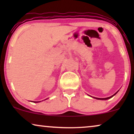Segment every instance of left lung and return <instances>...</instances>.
Returning <instances> with one entry per match:
<instances>
[{"instance_id":"8db88e82","label":"left lung","mask_w":134,"mask_h":134,"mask_svg":"<svg viewBox=\"0 0 134 134\" xmlns=\"http://www.w3.org/2000/svg\"><path fill=\"white\" fill-rule=\"evenodd\" d=\"M118 91H119V90H118ZM118 91H117L116 93H115L114 94L112 95V96H110V97H108V98H96V99H100V100H107V99H110L111 98H112V97H113V96H115V95L116 94V93L118 92Z\"/></svg>"}]
</instances>
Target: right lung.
I'll use <instances>...</instances> for the list:
<instances>
[{"instance_id":"1","label":"right lung","mask_w":134,"mask_h":134,"mask_svg":"<svg viewBox=\"0 0 134 134\" xmlns=\"http://www.w3.org/2000/svg\"><path fill=\"white\" fill-rule=\"evenodd\" d=\"M40 102V101H34V102Z\"/></svg>"}]
</instances>
